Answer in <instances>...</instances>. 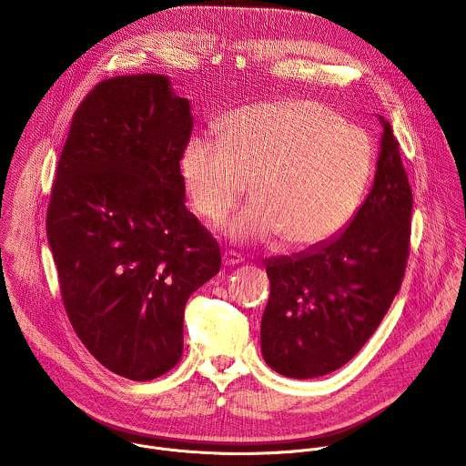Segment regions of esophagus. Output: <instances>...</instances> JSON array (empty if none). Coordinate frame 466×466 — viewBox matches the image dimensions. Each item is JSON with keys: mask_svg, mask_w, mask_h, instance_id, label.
I'll use <instances>...</instances> for the list:
<instances>
[{"mask_svg": "<svg viewBox=\"0 0 466 466\" xmlns=\"http://www.w3.org/2000/svg\"><path fill=\"white\" fill-rule=\"evenodd\" d=\"M241 261V256L238 254V252H234V250H227L225 254H223V263L225 265H236V263H239Z\"/></svg>", "mask_w": 466, "mask_h": 466, "instance_id": "esophagus-1", "label": "esophagus"}]
</instances>
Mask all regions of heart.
I'll return each instance as SVG.
<instances>
[{
	"label": "heart",
	"mask_w": 466,
	"mask_h": 466,
	"mask_svg": "<svg viewBox=\"0 0 466 466\" xmlns=\"http://www.w3.org/2000/svg\"><path fill=\"white\" fill-rule=\"evenodd\" d=\"M374 169L367 132L306 99L236 110L219 140L193 138L180 175L193 210L219 223L248 189L254 203L228 230L236 238L280 236L288 247L322 243L356 216Z\"/></svg>",
	"instance_id": "b5f03b06"
}]
</instances>
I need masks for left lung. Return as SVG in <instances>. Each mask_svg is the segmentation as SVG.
Instances as JSON below:
<instances>
[{"mask_svg":"<svg viewBox=\"0 0 466 466\" xmlns=\"http://www.w3.org/2000/svg\"><path fill=\"white\" fill-rule=\"evenodd\" d=\"M411 212L400 144L383 121L374 184L349 228L308 252L263 261L271 282L259 331L265 363L306 380L361 350L402 286Z\"/></svg>","mask_w":466,"mask_h":466,"instance_id":"1","label":"left lung"}]
</instances>
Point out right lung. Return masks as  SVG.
Segmentation results:
<instances>
[{"mask_svg": "<svg viewBox=\"0 0 466 466\" xmlns=\"http://www.w3.org/2000/svg\"><path fill=\"white\" fill-rule=\"evenodd\" d=\"M189 103L164 76H119L77 106L47 205L66 313L108 370L147 381L184 349L189 295L221 269L216 238L184 207Z\"/></svg>", "mask_w": 466, "mask_h": 466, "instance_id": "obj_1", "label": "right lung"}]
</instances>
